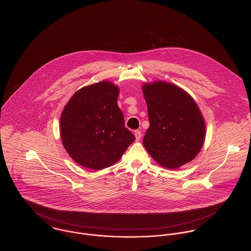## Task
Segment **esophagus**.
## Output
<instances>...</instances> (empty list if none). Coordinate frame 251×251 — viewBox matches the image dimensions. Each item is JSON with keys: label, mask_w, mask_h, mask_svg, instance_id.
<instances>
[{"label": "esophagus", "mask_w": 251, "mask_h": 251, "mask_svg": "<svg viewBox=\"0 0 251 251\" xmlns=\"http://www.w3.org/2000/svg\"><path fill=\"white\" fill-rule=\"evenodd\" d=\"M134 135H135V138H136V141H139L141 139V137H142V132L140 130H135L134 131Z\"/></svg>", "instance_id": "esophagus-1"}]
</instances>
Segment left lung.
<instances>
[{"label": "left lung", "mask_w": 251, "mask_h": 251, "mask_svg": "<svg viewBox=\"0 0 251 251\" xmlns=\"http://www.w3.org/2000/svg\"><path fill=\"white\" fill-rule=\"evenodd\" d=\"M150 127L143 144L161 166L176 170L194 159L204 142L205 123L193 98L176 85H143Z\"/></svg>", "instance_id": "left-lung-1"}]
</instances>
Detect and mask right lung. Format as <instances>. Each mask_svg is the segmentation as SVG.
Masks as SVG:
<instances>
[{"mask_svg": "<svg viewBox=\"0 0 251 251\" xmlns=\"http://www.w3.org/2000/svg\"><path fill=\"white\" fill-rule=\"evenodd\" d=\"M119 88L100 81L75 92L60 117V135L69 155L92 170L110 167L135 136L125 126L118 106Z\"/></svg>", "mask_w": 251, "mask_h": 251, "instance_id": "1", "label": "right lung"}]
</instances>
